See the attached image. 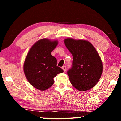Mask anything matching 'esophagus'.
I'll use <instances>...</instances> for the list:
<instances>
[{
  "label": "esophagus",
  "instance_id": "esophagus-1",
  "mask_svg": "<svg viewBox=\"0 0 121 121\" xmlns=\"http://www.w3.org/2000/svg\"><path fill=\"white\" fill-rule=\"evenodd\" d=\"M62 69L63 70V71H64V72H65V71H66V67L65 66H63L62 67Z\"/></svg>",
  "mask_w": 121,
  "mask_h": 121
}]
</instances>
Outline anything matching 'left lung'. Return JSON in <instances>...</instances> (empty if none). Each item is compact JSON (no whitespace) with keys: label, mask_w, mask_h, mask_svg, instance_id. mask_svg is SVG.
I'll return each instance as SVG.
<instances>
[{"label":"left lung","mask_w":121,"mask_h":121,"mask_svg":"<svg viewBox=\"0 0 121 121\" xmlns=\"http://www.w3.org/2000/svg\"><path fill=\"white\" fill-rule=\"evenodd\" d=\"M64 43L73 55L72 67L67 71L71 84L80 91L91 89L99 81L103 70L97 50L87 40L69 38Z\"/></svg>","instance_id":"left-lung-1"}]
</instances>
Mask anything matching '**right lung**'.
Wrapping results in <instances>:
<instances>
[{"label":"right lung","mask_w":121,"mask_h":121,"mask_svg":"<svg viewBox=\"0 0 121 121\" xmlns=\"http://www.w3.org/2000/svg\"><path fill=\"white\" fill-rule=\"evenodd\" d=\"M58 44L57 40L44 38L35 43L24 61L23 70L29 83L36 89L44 91L54 82L53 78L63 70L57 66L56 59L51 52Z\"/></svg>","instance_id":"add662e5"}]
</instances>
